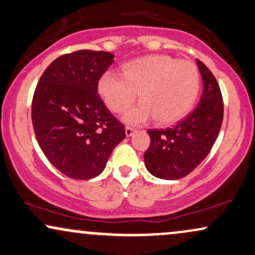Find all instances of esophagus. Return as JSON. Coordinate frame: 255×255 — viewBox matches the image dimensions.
<instances>
[{"label":"esophagus","instance_id":"34e87169","mask_svg":"<svg viewBox=\"0 0 255 255\" xmlns=\"http://www.w3.org/2000/svg\"><path fill=\"white\" fill-rule=\"evenodd\" d=\"M125 131H126V136H127V137H129L134 134V129H133V128H130V127H126Z\"/></svg>","mask_w":255,"mask_h":255}]
</instances>
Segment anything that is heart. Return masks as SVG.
<instances>
[{
	"label": "heart",
	"instance_id": "b5f03b06",
	"mask_svg": "<svg viewBox=\"0 0 255 255\" xmlns=\"http://www.w3.org/2000/svg\"><path fill=\"white\" fill-rule=\"evenodd\" d=\"M199 87V72L192 61L165 54L129 61L122 75L108 71L98 81V93L114 113L129 108L139 93L141 103L124 116L129 125L146 124L154 118L160 125L179 121L194 107Z\"/></svg>",
	"mask_w": 255,
	"mask_h": 255
}]
</instances>
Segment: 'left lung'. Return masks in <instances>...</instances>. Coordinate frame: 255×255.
Here are the masks:
<instances>
[{
    "instance_id": "8db88e82",
    "label": "left lung",
    "mask_w": 255,
    "mask_h": 255,
    "mask_svg": "<svg viewBox=\"0 0 255 255\" xmlns=\"http://www.w3.org/2000/svg\"><path fill=\"white\" fill-rule=\"evenodd\" d=\"M203 82L198 106L172 128L147 130L151 145L145 152L146 168L154 177L176 180L188 176L209 154L223 121V101L216 78L196 60Z\"/></svg>"
}]
</instances>
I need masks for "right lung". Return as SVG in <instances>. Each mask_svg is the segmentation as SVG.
I'll return each mask as SVG.
<instances>
[{
    "instance_id": "add662e5",
    "label": "right lung",
    "mask_w": 255,
    "mask_h": 255,
    "mask_svg": "<svg viewBox=\"0 0 255 255\" xmlns=\"http://www.w3.org/2000/svg\"><path fill=\"white\" fill-rule=\"evenodd\" d=\"M114 54L79 50L52 61L40 77L32 102L38 143L57 170L73 179H91L106 167L125 127L97 94L98 81Z\"/></svg>"
}]
</instances>
